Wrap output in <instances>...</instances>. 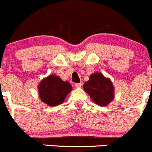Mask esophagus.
Segmentation results:
<instances>
[{
	"mask_svg": "<svg viewBox=\"0 0 152 152\" xmlns=\"http://www.w3.org/2000/svg\"><path fill=\"white\" fill-rule=\"evenodd\" d=\"M82 83H75V86L76 88H80L81 86H82Z\"/></svg>",
	"mask_w": 152,
	"mask_h": 152,
	"instance_id": "obj_1",
	"label": "esophagus"
}]
</instances>
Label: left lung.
I'll list each match as a JSON object with an SVG mask.
<instances>
[{
	"label": "left lung",
	"mask_w": 152,
	"mask_h": 152,
	"mask_svg": "<svg viewBox=\"0 0 152 152\" xmlns=\"http://www.w3.org/2000/svg\"><path fill=\"white\" fill-rule=\"evenodd\" d=\"M83 88L92 100L99 106H107L113 100V85L110 80L101 73L91 75L89 80L84 83Z\"/></svg>",
	"instance_id": "left-lung-1"
}]
</instances>
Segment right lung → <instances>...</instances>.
Wrapping results in <instances>:
<instances>
[{"label": "right lung", "instance_id": "add662e5", "mask_svg": "<svg viewBox=\"0 0 152 152\" xmlns=\"http://www.w3.org/2000/svg\"><path fill=\"white\" fill-rule=\"evenodd\" d=\"M71 91L72 86L69 83L55 75L43 79L38 86L40 99L50 107L61 104Z\"/></svg>", "mask_w": 152, "mask_h": 152}]
</instances>
